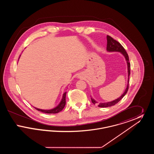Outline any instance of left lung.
I'll list each match as a JSON object with an SVG mask.
<instances>
[{
  "mask_svg": "<svg viewBox=\"0 0 154 154\" xmlns=\"http://www.w3.org/2000/svg\"><path fill=\"white\" fill-rule=\"evenodd\" d=\"M107 50L108 51H118L120 52L121 53H122L124 55L125 58L126 59V61H127V64H128V85H127V87L124 92V93L122 94V95L121 97H119V98L115 100H113L112 102L107 103H100L99 104L98 106L99 107H110L112 106H114L116 104H117V103L119 102L124 96L127 93L128 89H129V75L131 74V63L129 62V56L127 54L126 51H125L124 48L123 47V46L120 44L118 42L117 40H114L113 38H112L111 37L107 35ZM91 99V101L94 104H95L96 102L94 99H93L92 97Z\"/></svg>",
  "mask_w": 154,
  "mask_h": 154,
  "instance_id": "left-lung-1",
  "label": "left lung"
}]
</instances>
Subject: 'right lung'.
Masks as SVG:
<instances>
[{
  "label": "right lung",
  "mask_w": 154,
  "mask_h": 154,
  "mask_svg": "<svg viewBox=\"0 0 154 154\" xmlns=\"http://www.w3.org/2000/svg\"><path fill=\"white\" fill-rule=\"evenodd\" d=\"M66 92H65L63 95V97L62 99L61 102L59 104L58 106L57 107H56L55 108L51 109V110H42V109H37L35 108L37 110L40 111L41 112H43L44 113H47V114H55V113H58L59 112L61 111L62 110H63V109L64 108V107L65 106L66 104Z\"/></svg>",
  "instance_id": "add662e5"
}]
</instances>
